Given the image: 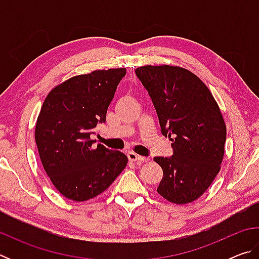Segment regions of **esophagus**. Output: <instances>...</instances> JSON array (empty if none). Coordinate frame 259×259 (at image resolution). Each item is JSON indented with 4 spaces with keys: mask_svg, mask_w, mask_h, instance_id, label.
I'll use <instances>...</instances> for the list:
<instances>
[{
    "mask_svg": "<svg viewBox=\"0 0 259 259\" xmlns=\"http://www.w3.org/2000/svg\"><path fill=\"white\" fill-rule=\"evenodd\" d=\"M128 159H129V161H131V162H136V161H138V162H145V161H147V157L136 154V153H134V152H129V153H128Z\"/></svg>",
    "mask_w": 259,
    "mask_h": 259,
    "instance_id": "34e87169",
    "label": "esophagus"
}]
</instances>
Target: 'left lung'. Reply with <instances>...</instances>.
Listing matches in <instances>:
<instances>
[{"instance_id":"obj_1","label":"left lung","mask_w":259,"mask_h":259,"mask_svg":"<svg viewBox=\"0 0 259 259\" xmlns=\"http://www.w3.org/2000/svg\"><path fill=\"white\" fill-rule=\"evenodd\" d=\"M136 75L159 117L161 133L173 137L174 154L155 156L163 170L157 193L169 202L199 199L221 170L226 125L218 105L200 78L178 66H143Z\"/></svg>"}]
</instances>
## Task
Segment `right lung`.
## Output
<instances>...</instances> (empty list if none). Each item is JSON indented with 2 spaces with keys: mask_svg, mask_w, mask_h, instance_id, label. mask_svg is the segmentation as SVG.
Here are the masks:
<instances>
[{
  "mask_svg": "<svg viewBox=\"0 0 259 259\" xmlns=\"http://www.w3.org/2000/svg\"><path fill=\"white\" fill-rule=\"evenodd\" d=\"M125 68L94 71L73 76L47 96L35 126V142L51 183L69 200L87 201L99 195L128 163L120 151L90 136L106 121L107 108Z\"/></svg>",
  "mask_w": 259,
  "mask_h": 259,
  "instance_id": "add662e5",
  "label": "right lung"
}]
</instances>
